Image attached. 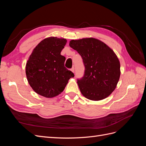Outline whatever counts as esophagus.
I'll return each mask as SVG.
<instances>
[{
  "label": "esophagus",
  "instance_id": "esophagus-1",
  "mask_svg": "<svg viewBox=\"0 0 146 146\" xmlns=\"http://www.w3.org/2000/svg\"><path fill=\"white\" fill-rule=\"evenodd\" d=\"M70 70H71V71H72L73 73H74V70H74V68L73 67L72 68L70 69Z\"/></svg>",
  "mask_w": 146,
  "mask_h": 146
}]
</instances>
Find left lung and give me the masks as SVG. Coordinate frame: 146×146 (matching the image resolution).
<instances>
[{"label":"left lung","instance_id":"1","mask_svg":"<svg viewBox=\"0 0 146 146\" xmlns=\"http://www.w3.org/2000/svg\"><path fill=\"white\" fill-rule=\"evenodd\" d=\"M69 46L81 55L85 66L83 77L77 80L81 93L91 100L107 98L115 90L120 78V62L115 53L93 38L71 40Z\"/></svg>","mask_w":146,"mask_h":146}]
</instances>
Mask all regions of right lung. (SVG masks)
Returning <instances> with one entry per match:
<instances>
[{
    "label": "right lung",
    "instance_id": "add662e5",
    "mask_svg": "<svg viewBox=\"0 0 146 146\" xmlns=\"http://www.w3.org/2000/svg\"><path fill=\"white\" fill-rule=\"evenodd\" d=\"M67 40L48 37L43 39L30 55L25 73L30 86L37 94L52 98L63 91L69 79L74 77L64 67L66 58L61 55Z\"/></svg>",
    "mask_w": 146,
    "mask_h": 146
}]
</instances>
